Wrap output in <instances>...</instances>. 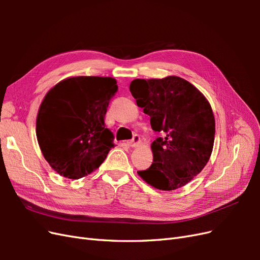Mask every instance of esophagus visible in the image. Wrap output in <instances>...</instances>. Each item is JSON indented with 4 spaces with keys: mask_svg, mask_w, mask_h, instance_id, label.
<instances>
[{
    "mask_svg": "<svg viewBox=\"0 0 260 260\" xmlns=\"http://www.w3.org/2000/svg\"><path fill=\"white\" fill-rule=\"evenodd\" d=\"M140 143H141V138H140L138 135H135V137H133V139L129 142V145H130L131 147H136V146H138Z\"/></svg>",
    "mask_w": 260,
    "mask_h": 260,
    "instance_id": "esophagus-1",
    "label": "esophagus"
}]
</instances>
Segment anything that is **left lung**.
Instances as JSON below:
<instances>
[{
    "label": "left lung",
    "instance_id": "8db88e82",
    "mask_svg": "<svg viewBox=\"0 0 260 260\" xmlns=\"http://www.w3.org/2000/svg\"><path fill=\"white\" fill-rule=\"evenodd\" d=\"M130 92L137 105L161 132L151 145V167L138 175L162 191L187 184L206 166L214 147L215 117L204 94L183 78L135 79Z\"/></svg>",
    "mask_w": 260,
    "mask_h": 260
}]
</instances>
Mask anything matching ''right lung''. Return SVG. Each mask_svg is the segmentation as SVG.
Instances as JSON below:
<instances>
[{
  "label": "right lung",
  "instance_id": "add662e5",
  "mask_svg": "<svg viewBox=\"0 0 260 260\" xmlns=\"http://www.w3.org/2000/svg\"><path fill=\"white\" fill-rule=\"evenodd\" d=\"M118 91L112 77H70L45 94L36 133L45 160L58 175L80 179L96 170L114 147L105 128L109 101Z\"/></svg>",
  "mask_w": 260,
  "mask_h": 260
}]
</instances>
